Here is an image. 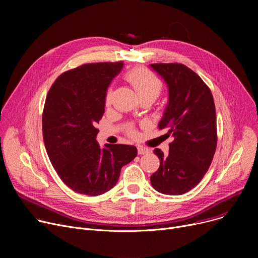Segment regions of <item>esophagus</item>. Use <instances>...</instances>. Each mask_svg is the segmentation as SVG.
Here are the masks:
<instances>
[{
	"label": "esophagus",
	"instance_id": "34e87169",
	"mask_svg": "<svg viewBox=\"0 0 258 258\" xmlns=\"http://www.w3.org/2000/svg\"><path fill=\"white\" fill-rule=\"evenodd\" d=\"M151 151L148 150V148L146 147H143V146H138V154L139 155H145V154H148Z\"/></svg>",
	"mask_w": 258,
	"mask_h": 258
}]
</instances>
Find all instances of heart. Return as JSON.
Listing matches in <instances>:
<instances>
[{"label":"heart","mask_w":258,"mask_h":258,"mask_svg":"<svg viewBox=\"0 0 258 258\" xmlns=\"http://www.w3.org/2000/svg\"><path fill=\"white\" fill-rule=\"evenodd\" d=\"M124 78L136 89L140 98L150 97L155 100L159 97V95L163 90L162 81L152 71L142 67L133 68L132 70L125 73ZM112 99L113 92L111 88H108L105 93V105H110L112 103ZM128 133L131 135H135V132L132 128H128Z\"/></svg>","instance_id":"b5f03b06"}]
</instances>
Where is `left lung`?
Returning a JSON list of instances; mask_svg holds the SVG:
<instances>
[{"label":"left lung","mask_w":258,"mask_h":258,"mask_svg":"<svg viewBox=\"0 0 258 258\" xmlns=\"http://www.w3.org/2000/svg\"><path fill=\"white\" fill-rule=\"evenodd\" d=\"M168 87V102L159 128L172 137L169 154L155 148L159 169L151 183L160 194L178 196L195 188L207 172L218 142L215 105L210 89L182 63H152Z\"/></svg>","instance_id":"obj_1"}]
</instances>
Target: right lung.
Returning <instances> with one entry per match:
<instances>
[{"mask_svg":"<svg viewBox=\"0 0 258 258\" xmlns=\"http://www.w3.org/2000/svg\"><path fill=\"white\" fill-rule=\"evenodd\" d=\"M123 62H96L63 72L50 88L43 112V137L51 163L73 191L102 195L118 182L122 166L137 157L133 145L96 141L106 90Z\"/></svg>","mask_w":258,"mask_h":258,"instance_id":"obj_1","label":"right lung"}]
</instances>
